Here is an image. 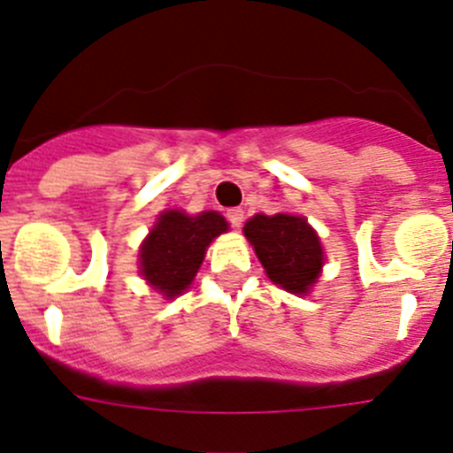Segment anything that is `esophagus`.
Returning a JSON list of instances; mask_svg holds the SVG:
<instances>
[{"instance_id":"1","label":"esophagus","mask_w":453,"mask_h":453,"mask_svg":"<svg viewBox=\"0 0 453 453\" xmlns=\"http://www.w3.org/2000/svg\"><path fill=\"white\" fill-rule=\"evenodd\" d=\"M227 221H230L232 227H242V223H243L242 207H232V210H227Z\"/></svg>"}]
</instances>
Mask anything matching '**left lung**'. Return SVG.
Instances as JSON below:
<instances>
[{"label": "left lung", "mask_w": 453, "mask_h": 453, "mask_svg": "<svg viewBox=\"0 0 453 453\" xmlns=\"http://www.w3.org/2000/svg\"><path fill=\"white\" fill-rule=\"evenodd\" d=\"M243 234L273 282L291 293H307L313 287L325 257L320 239L303 217L257 214L243 226Z\"/></svg>", "instance_id": "left-lung-1"}]
</instances>
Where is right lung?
<instances>
[{"mask_svg": "<svg viewBox=\"0 0 453 453\" xmlns=\"http://www.w3.org/2000/svg\"><path fill=\"white\" fill-rule=\"evenodd\" d=\"M226 230L227 223L219 211L198 217L165 211L142 243L140 273L166 297L180 296L196 275L211 239Z\"/></svg>", "mask_w": 453, "mask_h": 453, "instance_id": "obj_1", "label": "right lung"}]
</instances>
